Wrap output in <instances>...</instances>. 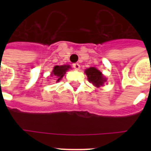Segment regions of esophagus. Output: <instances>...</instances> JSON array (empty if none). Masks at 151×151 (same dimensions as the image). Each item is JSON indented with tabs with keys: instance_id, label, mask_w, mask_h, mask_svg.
Listing matches in <instances>:
<instances>
[{
	"instance_id": "obj_1",
	"label": "esophagus",
	"mask_w": 151,
	"mask_h": 151,
	"mask_svg": "<svg viewBox=\"0 0 151 151\" xmlns=\"http://www.w3.org/2000/svg\"><path fill=\"white\" fill-rule=\"evenodd\" d=\"M73 67L74 68V70H80V64H79V63H73Z\"/></svg>"
}]
</instances>
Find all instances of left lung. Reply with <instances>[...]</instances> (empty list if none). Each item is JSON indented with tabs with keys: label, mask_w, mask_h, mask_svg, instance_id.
Segmentation results:
<instances>
[{
	"label": "left lung",
	"mask_w": 151,
	"mask_h": 151,
	"mask_svg": "<svg viewBox=\"0 0 151 151\" xmlns=\"http://www.w3.org/2000/svg\"><path fill=\"white\" fill-rule=\"evenodd\" d=\"M85 73L88 77V80L92 85L96 88L103 86L104 82H106V78H104L103 73L96 67H90L85 70Z\"/></svg>",
	"instance_id": "obj_1"
}]
</instances>
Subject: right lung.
<instances>
[{
    "instance_id": "add662e5",
    "label": "right lung",
    "mask_w": 151,
    "mask_h": 151,
    "mask_svg": "<svg viewBox=\"0 0 151 151\" xmlns=\"http://www.w3.org/2000/svg\"><path fill=\"white\" fill-rule=\"evenodd\" d=\"M70 68V66L69 65H63V66H55L53 68L52 72V76H55L57 78L56 81L61 80L66 72Z\"/></svg>"
}]
</instances>
